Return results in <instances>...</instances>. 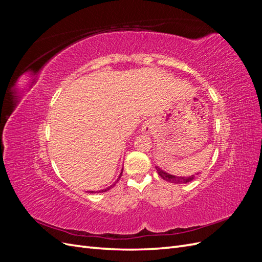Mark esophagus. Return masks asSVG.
<instances>
[{"instance_id":"esophagus-1","label":"esophagus","mask_w":262,"mask_h":262,"mask_svg":"<svg viewBox=\"0 0 262 262\" xmlns=\"http://www.w3.org/2000/svg\"><path fill=\"white\" fill-rule=\"evenodd\" d=\"M152 129H153V125H152V123H150V122H145L143 124V131L144 132L149 133L150 131H152Z\"/></svg>"}]
</instances>
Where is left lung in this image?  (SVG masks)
<instances>
[{"instance_id":"8db88e82","label":"left lung","mask_w":262,"mask_h":262,"mask_svg":"<svg viewBox=\"0 0 262 262\" xmlns=\"http://www.w3.org/2000/svg\"><path fill=\"white\" fill-rule=\"evenodd\" d=\"M156 170H157L158 175L161 176V178H163L164 180L168 181V182H172V184H187V182L192 181L195 178V175H199V173H200V172H196L195 175H191V176H188V177H179V176L170 175V173L164 171L160 167H157V166H156Z\"/></svg>"}]
</instances>
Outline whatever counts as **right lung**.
Returning <instances> with one entry per match:
<instances>
[{
	"mask_svg": "<svg viewBox=\"0 0 262 262\" xmlns=\"http://www.w3.org/2000/svg\"><path fill=\"white\" fill-rule=\"evenodd\" d=\"M122 170H123V168H122ZM122 170H121V173H120V176H119V178L118 179H120V177H121V175H122ZM118 181V180H117ZM116 181V182H117ZM115 186V185H114ZM113 187V186H112ZM112 187H108V188H106V189H104V190H101V191H99V192H105V191H108V190L112 188ZM89 192H91V193H94V191H89Z\"/></svg>",
	"mask_w": 262,
	"mask_h": 262,
	"instance_id": "right-lung-1",
	"label": "right lung"
}]
</instances>
